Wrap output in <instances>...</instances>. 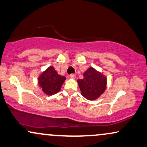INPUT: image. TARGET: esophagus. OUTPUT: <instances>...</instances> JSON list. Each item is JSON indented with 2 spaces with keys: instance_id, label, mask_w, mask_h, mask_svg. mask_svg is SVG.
<instances>
[{
  "instance_id": "34e87169",
  "label": "esophagus",
  "mask_w": 147,
  "mask_h": 147,
  "mask_svg": "<svg viewBox=\"0 0 147 147\" xmlns=\"http://www.w3.org/2000/svg\"><path fill=\"white\" fill-rule=\"evenodd\" d=\"M70 78L72 79H75L76 78V75H75V74H71V75H70Z\"/></svg>"
}]
</instances>
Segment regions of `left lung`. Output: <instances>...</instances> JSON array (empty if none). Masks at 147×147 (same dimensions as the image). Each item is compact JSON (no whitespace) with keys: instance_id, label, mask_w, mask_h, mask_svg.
Returning <instances> with one entry per match:
<instances>
[{"instance_id":"1","label":"left lung","mask_w":147,"mask_h":147,"mask_svg":"<svg viewBox=\"0 0 147 147\" xmlns=\"http://www.w3.org/2000/svg\"><path fill=\"white\" fill-rule=\"evenodd\" d=\"M77 83L81 93L86 99L95 100L105 91L107 79L102 73L90 67L84 72V79H78Z\"/></svg>"}]
</instances>
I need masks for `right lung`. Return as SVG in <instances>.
Returning <instances> with one entry per match:
<instances>
[{"mask_svg":"<svg viewBox=\"0 0 147 147\" xmlns=\"http://www.w3.org/2000/svg\"><path fill=\"white\" fill-rule=\"evenodd\" d=\"M65 77L59 75L53 66H50L40 75L38 83L47 95H52L61 90Z\"/></svg>","mask_w":147,"mask_h":147,"instance_id":"1","label":"right lung"}]
</instances>
